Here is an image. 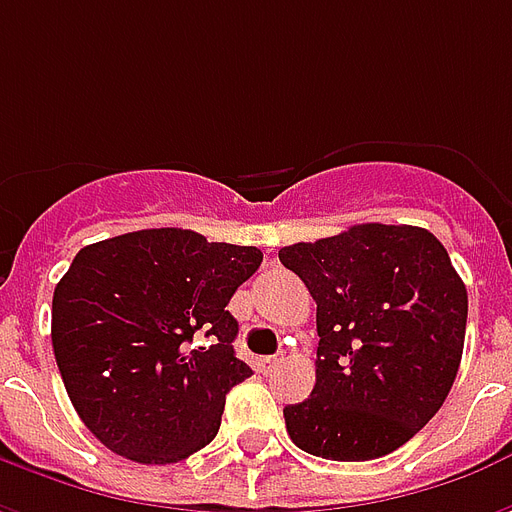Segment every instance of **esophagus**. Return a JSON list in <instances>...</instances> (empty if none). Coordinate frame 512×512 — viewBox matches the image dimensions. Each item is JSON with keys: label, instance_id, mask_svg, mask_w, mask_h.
Here are the masks:
<instances>
[{"label": "esophagus", "instance_id": "obj_1", "mask_svg": "<svg viewBox=\"0 0 512 512\" xmlns=\"http://www.w3.org/2000/svg\"><path fill=\"white\" fill-rule=\"evenodd\" d=\"M282 362H285V354H274L266 356V359H260V367H263V373H271V370H277Z\"/></svg>", "mask_w": 512, "mask_h": 512}]
</instances>
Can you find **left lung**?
Returning a JSON list of instances; mask_svg holds the SVG:
<instances>
[{
	"label": "left lung",
	"mask_w": 512,
	"mask_h": 512,
	"mask_svg": "<svg viewBox=\"0 0 512 512\" xmlns=\"http://www.w3.org/2000/svg\"><path fill=\"white\" fill-rule=\"evenodd\" d=\"M318 304L315 386L285 406L299 450L370 461L428 425L458 376L466 285L447 249L411 224H354L279 249Z\"/></svg>",
	"instance_id": "obj_1"
}]
</instances>
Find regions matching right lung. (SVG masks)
Returning <instances> with one entry per match:
<instances>
[{"label":"right lung","instance_id":"add662e5","mask_svg":"<svg viewBox=\"0 0 512 512\" xmlns=\"http://www.w3.org/2000/svg\"><path fill=\"white\" fill-rule=\"evenodd\" d=\"M257 246L158 227L84 246L51 301V345L95 439L136 463H175L211 444L224 397L252 376L235 356L233 293Z\"/></svg>","mask_w":512,"mask_h":512}]
</instances>
